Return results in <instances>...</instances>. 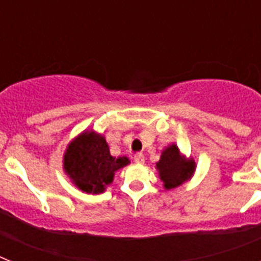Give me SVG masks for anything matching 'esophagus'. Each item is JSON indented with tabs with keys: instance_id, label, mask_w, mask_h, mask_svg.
I'll return each instance as SVG.
<instances>
[{
	"instance_id": "esophagus-1",
	"label": "esophagus",
	"mask_w": 261,
	"mask_h": 261,
	"mask_svg": "<svg viewBox=\"0 0 261 261\" xmlns=\"http://www.w3.org/2000/svg\"><path fill=\"white\" fill-rule=\"evenodd\" d=\"M133 161H135V162L137 163V165H142V163L145 162V156H144V154H142V153L136 154V155L133 156Z\"/></svg>"
}]
</instances>
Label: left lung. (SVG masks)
Returning a JSON list of instances; mask_svg holds the SVG:
<instances>
[{"label":"left lung","mask_w":261,"mask_h":261,"mask_svg":"<svg viewBox=\"0 0 261 261\" xmlns=\"http://www.w3.org/2000/svg\"><path fill=\"white\" fill-rule=\"evenodd\" d=\"M196 162L192 156H187L176 144H170L161 151V158L155 163L159 179L165 190H174L190 181L196 171Z\"/></svg>","instance_id":"obj_1"}]
</instances>
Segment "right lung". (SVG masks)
I'll return each instance as SVG.
<instances>
[{
	"mask_svg": "<svg viewBox=\"0 0 261 261\" xmlns=\"http://www.w3.org/2000/svg\"><path fill=\"white\" fill-rule=\"evenodd\" d=\"M130 163L126 156H112L106 137L85 129L68 144L62 156V170L78 190L99 195L114 181L115 172Z\"/></svg>",
	"mask_w": 261,
	"mask_h": 261,
	"instance_id": "obj_1",
	"label": "right lung"
}]
</instances>
